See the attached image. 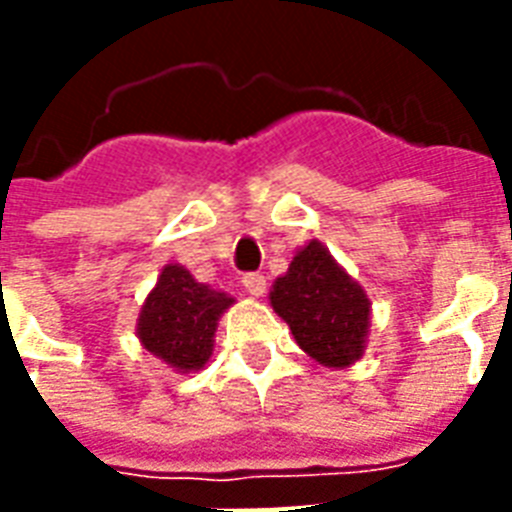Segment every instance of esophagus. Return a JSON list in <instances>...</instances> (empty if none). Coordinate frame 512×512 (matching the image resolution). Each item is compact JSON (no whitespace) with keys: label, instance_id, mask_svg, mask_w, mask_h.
<instances>
[{"label":"esophagus","instance_id":"esophagus-1","mask_svg":"<svg viewBox=\"0 0 512 512\" xmlns=\"http://www.w3.org/2000/svg\"><path fill=\"white\" fill-rule=\"evenodd\" d=\"M244 289H247L252 297H263L265 295V276L263 273H247L244 279H241Z\"/></svg>","mask_w":512,"mask_h":512}]
</instances>
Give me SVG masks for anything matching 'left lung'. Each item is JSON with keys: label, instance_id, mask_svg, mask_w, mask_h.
Returning <instances> with one entry per match:
<instances>
[{"label": "left lung", "instance_id": "8db88e82", "mask_svg": "<svg viewBox=\"0 0 512 512\" xmlns=\"http://www.w3.org/2000/svg\"><path fill=\"white\" fill-rule=\"evenodd\" d=\"M268 297L297 345L321 366L345 369L364 356L372 300L319 239L297 249Z\"/></svg>", "mask_w": 512, "mask_h": 512}]
</instances>
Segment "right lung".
Returning <instances> with one entry per match:
<instances>
[{
    "label": "right lung",
    "instance_id": "1",
    "mask_svg": "<svg viewBox=\"0 0 512 512\" xmlns=\"http://www.w3.org/2000/svg\"><path fill=\"white\" fill-rule=\"evenodd\" d=\"M233 303L231 295L193 279L185 265L167 263L140 305L135 335L172 372H199L212 358L217 321Z\"/></svg>",
    "mask_w": 512,
    "mask_h": 512
}]
</instances>
